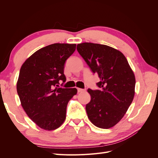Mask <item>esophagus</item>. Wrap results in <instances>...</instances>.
I'll use <instances>...</instances> for the list:
<instances>
[{
  "label": "esophagus",
  "instance_id": "1",
  "mask_svg": "<svg viewBox=\"0 0 158 158\" xmlns=\"http://www.w3.org/2000/svg\"><path fill=\"white\" fill-rule=\"evenodd\" d=\"M77 89H78V93L84 92H85V91L84 89H82V88H77Z\"/></svg>",
  "mask_w": 158,
  "mask_h": 158
}]
</instances>
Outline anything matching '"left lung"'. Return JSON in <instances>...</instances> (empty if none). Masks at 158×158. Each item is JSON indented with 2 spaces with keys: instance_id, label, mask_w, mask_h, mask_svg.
<instances>
[{
  "instance_id": "1",
  "label": "left lung",
  "mask_w": 158,
  "mask_h": 158,
  "mask_svg": "<svg viewBox=\"0 0 158 158\" xmlns=\"http://www.w3.org/2000/svg\"><path fill=\"white\" fill-rule=\"evenodd\" d=\"M77 51L101 80L99 89H88L90 102L85 106L89 121L107 129L117 124L131 106L135 94V74L121 51L106 45L82 43Z\"/></svg>"
}]
</instances>
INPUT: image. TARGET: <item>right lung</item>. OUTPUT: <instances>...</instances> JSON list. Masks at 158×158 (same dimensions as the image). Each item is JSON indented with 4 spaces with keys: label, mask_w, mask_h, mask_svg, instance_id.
Here are the masks:
<instances>
[{
    "label": "right lung",
    "mask_w": 158,
    "mask_h": 158,
    "mask_svg": "<svg viewBox=\"0 0 158 158\" xmlns=\"http://www.w3.org/2000/svg\"><path fill=\"white\" fill-rule=\"evenodd\" d=\"M76 44H54L37 50L23 63L16 89L27 116L42 129L53 131L66 118V107L76 88H57L66 81L64 63Z\"/></svg>",
    "instance_id": "obj_1"
}]
</instances>
